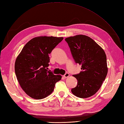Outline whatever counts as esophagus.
I'll list each match as a JSON object with an SVG mask.
<instances>
[{
	"label": "esophagus",
	"instance_id": "34e87169",
	"mask_svg": "<svg viewBox=\"0 0 124 124\" xmlns=\"http://www.w3.org/2000/svg\"><path fill=\"white\" fill-rule=\"evenodd\" d=\"M69 74L68 73V72H66L64 75H63V77H64V78H67V77H68L69 76Z\"/></svg>",
	"mask_w": 124,
	"mask_h": 124
}]
</instances>
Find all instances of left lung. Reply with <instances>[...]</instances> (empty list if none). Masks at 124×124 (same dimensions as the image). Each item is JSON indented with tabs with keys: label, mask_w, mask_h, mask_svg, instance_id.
<instances>
[{
	"label": "left lung",
	"mask_w": 124,
	"mask_h": 124,
	"mask_svg": "<svg viewBox=\"0 0 124 124\" xmlns=\"http://www.w3.org/2000/svg\"><path fill=\"white\" fill-rule=\"evenodd\" d=\"M65 41L75 63L82 65V71L73 75L77 80V84L71 89L72 93L79 98L90 97L98 91L107 75L105 53L88 36H70Z\"/></svg>",
	"instance_id": "8db88e82"
}]
</instances>
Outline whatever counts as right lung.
<instances>
[{
	"label": "right lung",
	"mask_w": 124,
	"mask_h": 124,
	"mask_svg": "<svg viewBox=\"0 0 124 124\" xmlns=\"http://www.w3.org/2000/svg\"><path fill=\"white\" fill-rule=\"evenodd\" d=\"M63 38L39 36L26 43L15 62L17 79L25 93L35 99H43L52 93L55 84L61 79L48 70L49 55Z\"/></svg>",
	"instance_id": "1"
}]
</instances>
